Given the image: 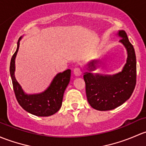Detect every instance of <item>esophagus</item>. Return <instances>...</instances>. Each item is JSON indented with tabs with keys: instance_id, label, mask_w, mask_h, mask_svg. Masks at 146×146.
<instances>
[{
	"instance_id": "34e87169",
	"label": "esophagus",
	"mask_w": 146,
	"mask_h": 146,
	"mask_svg": "<svg viewBox=\"0 0 146 146\" xmlns=\"http://www.w3.org/2000/svg\"><path fill=\"white\" fill-rule=\"evenodd\" d=\"M74 74L75 76H80L82 74V70L79 67H76V68L74 69Z\"/></svg>"
}]
</instances>
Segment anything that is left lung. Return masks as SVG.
Returning a JSON list of instances; mask_svg holds the SVG:
<instances>
[{"label":"left lung","instance_id":"1","mask_svg":"<svg viewBox=\"0 0 146 146\" xmlns=\"http://www.w3.org/2000/svg\"><path fill=\"white\" fill-rule=\"evenodd\" d=\"M118 36L127 51V60L121 72L114 75L84 73L87 100L90 106L100 111L111 110L122 105L131 97L136 83V59L133 46L127 33L119 31ZM97 60L88 63V70L96 69Z\"/></svg>","mask_w":146,"mask_h":146}]
</instances>
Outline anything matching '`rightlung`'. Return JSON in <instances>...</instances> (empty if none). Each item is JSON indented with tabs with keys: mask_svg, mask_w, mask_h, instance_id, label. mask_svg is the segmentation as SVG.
<instances>
[{
	"mask_svg": "<svg viewBox=\"0 0 146 146\" xmlns=\"http://www.w3.org/2000/svg\"><path fill=\"white\" fill-rule=\"evenodd\" d=\"M21 38L22 36L18 40L17 50L12 57L10 65V76L15 97L18 103L27 112L38 117L50 116L60 109L64 92L70 81L71 70H67L62 73H58L48 88L43 92L38 94H25L15 76V62Z\"/></svg>",
	"mask_w": 146,
	"mask_h": 146,
	"instance_id": "right-lung-1",
	"label": "right lung"
}]
</instances>
